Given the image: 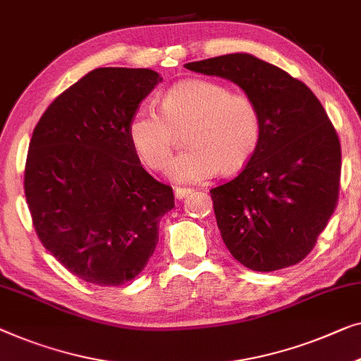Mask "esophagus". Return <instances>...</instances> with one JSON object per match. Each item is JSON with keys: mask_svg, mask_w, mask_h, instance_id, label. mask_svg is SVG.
Returning <instances> with one entry per match:
<instances>
[{"mask_svg": "<svg viewBox=\"0 0 361 361\" xmlns=\"http://www.w3.org/2000/svg\"><path fill=\"white\" fill-rule=\"evenodd\" d=\"M192 192V189H185V187H176L174 189V195H176V198H184V197H187L189 195V193Z\"/></svg>", "mask_w": 361, "mask_h": 361, "instance_id": "obj_1", "label": "esophagus"}]
</instances>
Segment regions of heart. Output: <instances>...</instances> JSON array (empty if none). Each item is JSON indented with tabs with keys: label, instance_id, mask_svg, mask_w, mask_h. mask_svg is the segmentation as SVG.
Returning a JSON list of instances; mask_svg holds the SVG:
<instances>
[{
	"label": "heart",
	"instance_id": "1",
	"mask_svg": "<svg viewBox=\"0 0 361 361\" xmlns=\"http://www.w3.org/2000/svg\"><path fill=\"white\" fill-rule=\"evenodd\" d=\"M161 109L140 106L128 123V137L140 159L159 171L169 163L176 132L185 130L189 148L171 161L172 180H205L223 168L234 172L247 164L262 137L257 104L215 81L190 80L172 86Z\"/></svg>",
	"mask_w": 361,
	"mask_h": 361
}]
</instances>
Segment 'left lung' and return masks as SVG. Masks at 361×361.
Returning <instances> with one entry per match:
<instances>
[{"mask_svg":"<svg viewBox=\"0 0 361 361\" xmlns=\"http://www.w3.org/2000/svg\"><path fill=\"white\" fill-rule=\"evenodd\" d=\"M185 68L236 82L262 120L252 158L234 179L210 190L223 243L255 271L301 262L326 229L341 189V142L319 99L281 68L247 54Z\"/></svg>","mask_w":361,"mask_h":361,"instance_id":"1","label":"left lung"}]
</instances>
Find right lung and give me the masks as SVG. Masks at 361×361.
Listing matches in <instances>:
<instances>
[{
	"label": "right lung",
	"mask_w": 361,
	"mask_h": 361,
	"mask_svg": "<svg viewBox=\"0 0 361 361\" xmlns=\"http://www.w3.org/2000/svg\"><path fill=\"white\" fill-rule=\"evenodd\" d=\"M163 81L148 68H97L68 87L35 125L24 192L44 247L78 279L120 286L142 274L172 187L143 169L128 123Z\"/></svg>",
	"instance_id": "right-lung-1"
}]
</instances>
